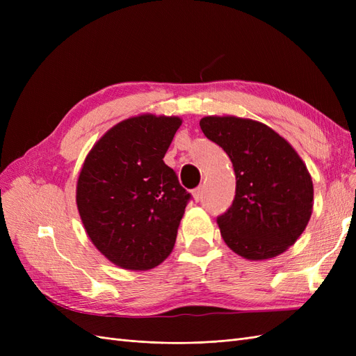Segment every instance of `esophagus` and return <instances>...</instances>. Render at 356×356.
<instances>
[{"label":"esophagus","instance_id":"esophagus-1","mask_svg":"<svg viewBox=\"0 0 356 356\" xmlns=\"http://www.w3.org/2000/svg\"><path fill=\"white\" fill-rule=\"evenodd\" d=\"M203 196V187H197L195 191H193V197H195L196 202H199Z\"/></svg>","mask_w":356,"mask_h":356}]
</instances>
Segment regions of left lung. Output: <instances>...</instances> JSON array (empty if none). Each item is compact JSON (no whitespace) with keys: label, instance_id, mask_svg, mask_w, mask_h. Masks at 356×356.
<instances>
[{"label":"left lung","instance_id":"left-lung-1","mask_svg":"<svg viewBox=\"0 0 356 356\" xmlns=\"http://www.w3.org/2000/svg\"><path fill=\"white\" fill-rule=\"evenodd\" d=\"M200 129L227 153L236 175L234 200L217 218L224 242L248 260L286 251L305 232L314 207L303 160L273 129L250 118L209 115Z\"/></svg>","mask_w":356,"mask_h":356}]
</instances>
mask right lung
I'll return each mask as SVG.
<instances>
[{
    "label": "right lung",
    "mask_w": 356,
    "mask_h": 356,
    "mask_svg": "<svg viewBox=\"0 0 356 356\" xmlns=\"http://www.w3.org/2000/svg\"><path fill=\"white\" fill-rule=\"evenodd\" d=\"M178 117L144 114L110 129L84 160L77 208L86 232L111 263L148 270L172 252L191 199L163 157Z\"/></svg>",
    "instance_id": "add662e5"
}]
</instances>
